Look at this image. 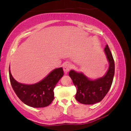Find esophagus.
<instances>
[{
    "instance_id": "1",
    "label": "esophagus",
    "mask_w": 131,
    "mask_h": 131,
    "mask_svg": "<svg viewBox=\"0 0 131 131\" xmlns=\"http://www.w3.org/2000/svg\"><path fill=\"white\" fill-rule=\"evenodd\" d=\"M72 68V66L70 65L69 63H65L64 64L63 66V70L65 73H68L69 71L70 70V69Z\"/></svg>"
}]
</instances>
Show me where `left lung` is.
<instances>
[{
	"instance_id": "obj_1",
	"label": "left lung",
	"mask_w": 131,
	"mask_h": 131,
	"mask_svg": "<svg viewBox=\"0 0 131 131\" xmlns=\"http://www.w3.org/2000/svg\"><path fill=\"white\" fill-rule=\"evenodd\" d=\"M104 51L109 62V67L103 77L92 80L81 72L71 70L69 73L76 87L75 98L82 104L92 105L101 102L112 86L114 75V61L108 45H106Z\"/></svg>"
}]
</instances>
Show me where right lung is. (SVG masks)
Segmentation results:
<instances>
[{"mask_svg":"<svg viewBox=\"0 0 131 131\" xmlns=\"http://www.w3.org/2000/svg\"><path fill=\"white\" fill-rule=\"evenodd\" d=\"M63 76L62 68H57L39 83L27 85L19 83L13 78L9 66L10 80L13 90L25 105L35 108L50 105L54 98V88Z\"/></svg>","mask_w":131,"mask_h":131,"instance_id":"right-lung-1","label":"right lung"}]
</instances>
